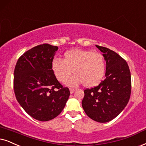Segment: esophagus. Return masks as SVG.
Returning <instances> with one entry per match:
<instances>
[{
	"label": "esophagus",
	"instance_id": "1",
	"mask_svg": "<svg viewBox=\"0 0 146 146\" xmlns=\"http://www.w3.org/2000/svg\"><path fill=\"white\" fill-rule=\"evenodd\" d=\"M69 90H70V93L73 94V92H74L75 91V89H73V88H70Z\"/></svg>",
	"mask_w": 146,
	"mask_h": 146
}]
</instances>
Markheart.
<instances>
[{
	"label": "heart",
	"instance_id": "1",
	"mask_svg": "<svg viewBox=\"0 0 146 146\" xmlns=\"http://www.w3.org/2000/svg\"><path fill=\"white\" fill-rule=\"evenodd\" d=\"M51 69L58 82H66L68 86L76 87L83 84L91 88L100 83L105 73V61L102 54L82 49H73L64 52L62 60L54 58Z\"/></svg>",
	"mask_w": 146,
	"mask_h": 146
}]
</instances>
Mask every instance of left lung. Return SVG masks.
I'll use <instances>...</instances> for the list:
<instances>
[{"label":"left lung","mask_w":146,"mask_h":146,"mask_svg":"<svg viewBox=\"0 0 146 146\" xmlns=\"http://www.w3.org/2000/svg\"><path fill=\"white\" fill-rule=\"evenodd\" d=\"M106 61L105 79L84 90L82 107L87 115L99 123L109 122L123 111L129 100L131 79L127 62L113 50L96 45Z\"/></svg>","instance_id":"obj_1"}]
</instances>
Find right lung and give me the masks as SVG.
Returning <instances> with one entry per match:
<instances>
[{
    "label": "right lung",
    "mask_w": 146,
    "mask_h": 146,
    "mask_svg": "<svg viewBox=\"0 0 146 146\" xmlns=\"http://www.w3.org/2000/svg\"><path fill=\"white\" fill-rule=\"evenodd\" d=\"M58 48L48 44L36 46L18 59L14 71L17 100L29 115L40 121L56 117L70 96L58 82L51 62Z\"/></svg>",
    "instance_id": "right-lung-1"
}]
</instances>
